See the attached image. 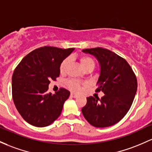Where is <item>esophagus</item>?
I'll list each match as a JSON object with an SVG mask.
<instances>
[{
    "label": "esophagus",
    "mask_w": 152,
    "mask_h": 152,
    "mask_svg": "<svg viewBox=\"0 0 152 152\" xmlns=\"http://www.w3.org/2000/svg\"><path fill=\"white\" fill-rule=\"evenodd\" d=\"M71 96L72 98H76V97H77V94H74V93H71Z\"/></svg>",
    "instance_id": "1"
}]
</instances>
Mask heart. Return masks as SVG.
<instances>
[{"mask_svg":"<svg viewBox=\"0 0 152 152\" xmlns=\"http://www.w3.org/2000/svg\"><path fill=\"white\" fill-rule=\"evenodd\" d=\"M79 61L81 66H82V68H84L85 71L93 70L95 67V62L94 59L91 57H90V56H81L79 58ZM70 62H71V60H70L69 58H67L65 60H63V62L61 63V66H60V71H61V73H64L66 72L68 66L70 65ZM66 83H67L68 87L74 91H79L80 87H81V85L82 84L80 81L75 79L68 80Z\"/></svg>","mask_w":152,"mask_h":152,"instance_id":"heart-1","label":"heart"}]
</instances>
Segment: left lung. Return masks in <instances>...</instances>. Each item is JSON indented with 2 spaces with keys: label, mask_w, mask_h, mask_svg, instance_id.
<instances>
[{
  "label": "left lung",
  "mask_w": 152,
  "mask_h": 152,
  "mask_svg": "<svg viewBox=\"0 0 152 152\" xmlns=\"http://www.w3.org/2000/svg\"><path fill=\"white\" fill-rule=\"evenodd\" d=\"M83 53L92 55L99 62L100 73L96 91L104 95L89 96L81 109L85 119L91 126L105 128L122 120L131 108L137 91V80L132 68L124 58L107 49L90 48Z\"/></svg>",
  "instance_id": "left-lung-1"
}]
</instances>
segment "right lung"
Instances as JSON below:
<instances>
[{
    "label": "right lung",
    "instance_id": "right-lung-1",
    "mask_svg": "<svg viewBox=\"0 0 152 152\" xmlns=\"http://www.w3.org/2000/svg\"><path fill=\"white\" fill-rule=\"evenodd\" d=\"M74 48L45 46L34 50L21 60L12 76L15 106L24 121L36 127H46L60 116L70 91L61 89L48 93L50 80L60 76V66Z\"/></svg>",
    "mask_w": 152,
    "mask_h": 152
}]
</instances>
